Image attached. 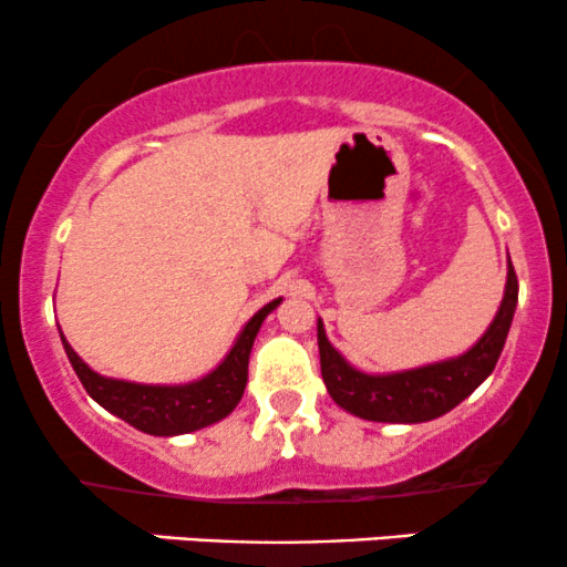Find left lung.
Returning a JSON list of instances; mask_svg holds the SVG:
<instances>
[{"mask_svg":"<svg viewBox=\"0 0 567 567\" xmlns=\"http://www.w3.org/2000/svg\"><path fill=\"white\" fill-rule=\"evenodd\" d=\"M517 275L509 261L506 288L491 328L464 354L432 365L400 370V373H362L343 360L341 351L324 336L322 320H317L322 381L336 405L351 415L381 424H424L440 419L458 402H464L496 368L501 349L509 336L514 309H517Z\"/></svg>","mask_w":567,"mask_h":567,"instance_id":"8db88e82","label":"left lung"}]
</instances>
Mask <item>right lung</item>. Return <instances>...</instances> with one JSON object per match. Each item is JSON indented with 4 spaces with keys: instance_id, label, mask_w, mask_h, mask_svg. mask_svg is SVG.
Instances as JSON below:
<instances>
[{
    "instance_id": "right-lung-1",
    "label": "right lung",
    "mask_w": 567,
    "mask_h": 567,
    "mask_svg": "<svg viewBox=\"0 0 567 567\" xmlns=\"http://www.w3.org/2000/svg\"><path fill=\"white\" fill-rule=\"evenodd\" d=\"M279 303H282V298L266 303L264 309H258L250 317V322L245 324L231 351L216 370H210V373L192 383H178V386L106 379V375L87 368V362L71 349L63 333L61 341L71 368L80 375L82 386L87 389V394L93 396L97 405L106 408L116 419L127 421L138 432L154 434V437H175V434H188L216 424V421L226 419L237 408V402L245 394L252 341H256L258 330H261V322Z\"/></svg>"
}]
</instances>
